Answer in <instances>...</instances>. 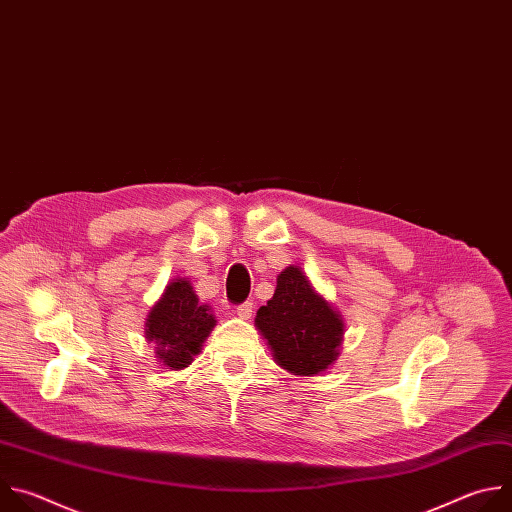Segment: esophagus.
Segmentation results:
<instances>
[{"mask_svg":"<svg viewBox=\"0 0 512 512\" xmlns=\"http://www.w3.org/2000/svg\"><path fill=\"white\" fill-rule=\"evenodd\" d=\"M236 313L240 319H250L252 317V302H242L236 309Z\"/></svg>","mask_w":512,"mask_h":512,"instance_id":"esophagus-1","label":"esophagus"}]
</instances>
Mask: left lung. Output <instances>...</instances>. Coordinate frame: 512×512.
<instances>
[{
	"label": "left lung",
	"instance_id": "left-lung-1",
	"mask_svg": "<svg viewBox=\"0 0 512 512\" xmlns=\"http://www.w3.org/2000/svg\"><path fill=\"white\" fill-rule=\"evenodd\" d=\"M256 325L276 363L294 375H317L339 355L343 321L296 266L280 272L274 296L256 313Z\"/></svg>",
	"mask_w": 512,
	"mask_h": 512
}]
</instances>
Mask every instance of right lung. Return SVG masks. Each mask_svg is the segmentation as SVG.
<instances>
[{
    "label": "right lung",
    "mask_w": 512,
    "mask_h": 512,
    "mask_svg": "<svg viewBox=\"0 0 512 512\" xmlns=\"http://www.w3.org/2000/svg\"><path fill=\"white\" fill-rule=\"evenodd\" d=\"M214 325L210 306L197 302L187 280H177L153 306L145 333L149 341L157 343V355L167 367L183 369L199 353Z\"/></svg>",
    "instance_id": "obj_1"
}]
</instances>
